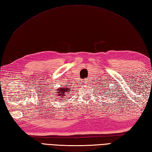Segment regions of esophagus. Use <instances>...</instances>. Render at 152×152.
Masks as SVG:
<instances>
[{
	"label": "esophagus",
	"mask_w": 152,
	"mask_h": 152,
	"mask_svg": "<svg viewBox=\"0 0 152 152\" xmlns=\"http://www.w3.org/2000/svg\"><path fill=\"white\" fill-rule=\"evenodd\" d=\"M84 82H87V79H85V80H84Z\"/></svg>",
	"instance_id": "1"
}]
</instances>
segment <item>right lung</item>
I'll use <instances>...</instances> for the list:
<instances>
[{"label": "right lung", "mask_w": 152, "mask_h": 152, "mask_svg": "<svg viewBox=\"0 0 152 152\" xmlns=\"http://www.w3.org/2000/svg\"><path fill=\"white\" fill-rule=\"evenodd\" d=\"M69 91V90H68V89L66 88H61L60 89H58V92H56V96L62 97L64 95H66V94H65V93H66V91Z\"/></svg>", "instance_id": "obj_1"}]
</instances>
